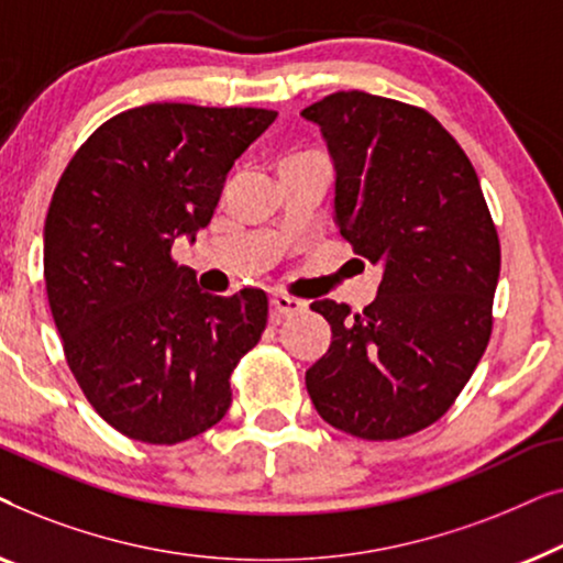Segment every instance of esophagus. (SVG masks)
Wrapping results in <instances>:
<instances>
[{
  "label": "esophagus",
  "instance_id": "34e87169",
  "mask_svg": "<svg viewBox=\"0 0 563 563\" xmlns=\"http://www.w3.org/2000/svg\"><path fill=\"white\" fill-rule=\"evenodd\" d=\"M268 302H272V320H276V322H279L282 318H287V314H291V312L302 310V307H305L302 299H295L289 295H272Z\"/></svg>",
  "mask_w": 563,
  "mask_h": 563
}]
</instances>
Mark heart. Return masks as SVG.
Wrapping results in <instances>:
<instances>
[{"label": "heart", "mask_w": 563, "mask_h": 563, "mask_svg": "<svg viewBox=\"0 0 563 563\" xmlns=\"http://www.w3.org/2000/svg\"><path fill=\"white\" fill-rule=\"evenodd\" d=\"M291 158H312V156H305V153H299V156H289L287 161H291Z\"/></svg>", "instance_id": "b5f03b06"}]
</instances>
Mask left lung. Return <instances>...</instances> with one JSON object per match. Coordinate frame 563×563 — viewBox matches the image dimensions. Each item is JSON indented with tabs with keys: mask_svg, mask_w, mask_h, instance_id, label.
Instances as JSON below:
<instances>
[{
	"mask_svg": "<svg viewBox=\"0 0 563 563\" xmlns=\"http://www.w3.org/2000/svg\"><path fill=\"white\" fill-rule=\"evenodd\" d=\"M335 168L333 220L382 268L364 312L314 299L330 349L305 384L320 418L366 441L433 426L492 333L499 241L461 145L418 107L335 91L305 107Z\"/></svg>",
	"mask_w": 563,
	"mask_h": 563,
	"instance_id": "left-lung-1",
	"label": "left lung"
}]
</instances>
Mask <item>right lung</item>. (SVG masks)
Listing matches in <instances>:
<instances>
[{"label": "right lung", "mask_w": 563, "mask_h": 563, "mask_svg": "<svg viewBox=\"0 0 563 563\" xmlns=\"http://www.w3.org/2000/svg\"><path fill=\"white\" fill-rule=\"evenodd\" d=\"M274 120L256 107H135L89 135L53 191L51 312L76 382L122 435L174 445L225 418L268 299L207 295L172 245L210 225L235 161Z\"/></svg>", "instance_id": "add662e5"}]
</instances>
